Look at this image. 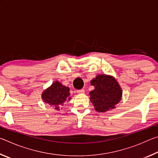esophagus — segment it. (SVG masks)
I'll list each match as a JSON object with an SVG mask.
<instances>
[{"label": "esophagus", "instance_id": "esophagus-1", "mask_svg": "<svg viewBox=\"0 0 158 158\" xmlns=\"http://www.w3.org/2000/svg\"><path fill=\"white\" fill-rule=\"evenodd\" d=\"M85 93L84 89H80V90H77V93H78V94H81V93Z\"/></svg>", "mask_w": 158, "mask_h": 158}]
</instances>
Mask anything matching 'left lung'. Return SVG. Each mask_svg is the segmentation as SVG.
<instances>
[{"mask_svg": "<svg viewBox=\"0 0 158 158\" xmlns=\"http://www.w3.org/2000/svg\"><path fill=\"white\" fill-rule=\"evenodd\" d=\"M95 87L90 92V100L98 112H106L116 108L122 98V90L114 77L98 74L90 81Z\"/></svg>", "mask_w": 158, "mask_h": 158, "instance_id": "1", "label": "left lung"}]
</instances>
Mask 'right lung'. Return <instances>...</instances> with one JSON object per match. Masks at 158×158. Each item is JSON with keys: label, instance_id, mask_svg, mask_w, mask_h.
<instances>
[{"label": "right lung", "instance_id": "right-lung-1", "mask_svg": "<svg viewBox=\"0 0 158 158\" xmlns=\"http://www.w3.org/2000/svg\"><path fill=\"white\" fill-rule=\"evenodd\" d=\"M69 89L63 85L59 81L53 82L51 86L44 90L42 94V100L44 102L54 106L55 109L59 110L66 100H70Z\"/></svg>", "mask_w": 158, "mask_h": 158}]
</instances>
